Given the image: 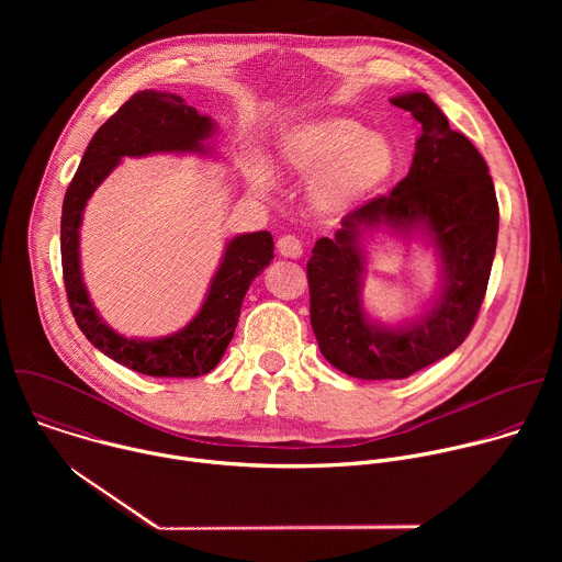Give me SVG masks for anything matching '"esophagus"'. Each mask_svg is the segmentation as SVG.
<instances>
[{"label":"esophagus","instance_id":"esophagus-1","mask_svg":"<svg viewBox=\"0 0 562 562\" xmlns=\"http://www.w3.org/2000/svg\"><path fill=\"white\" fill-rule=\"evenodd\" d=\"M278 251H280V256L295 260L302 256V243L295 235H282L278 239Z\"/></svg>","mask_w":562,"mask_h":562}]
</instances>
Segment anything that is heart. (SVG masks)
Returning <instances> with one entry per match:
<instances>
[{"instance_id":"b5f03b06","label":"heart","mask_w":562,"mask_h":562,"mask_svg":"<svg viewBox=\"0 0 562 562\" xmlns=\"http://www.w3.org/2000/svg\"><path fill=\"white\" fill-rule=\"evenodd\" d=\"M397 165L393 144L345 115L308 117L289 124L273 144V167L280 173L308 178L306 200L323 217H345L367 204L391 180ZM256 191L273 180L262 159L247 169Z\"/></svg>"}]
</instances>
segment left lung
<instances>
[{
	"mask_svg": "<svg viewBox=\"0 0 562 562\" xmlns=\"http://www.w3.org/2000/svg\"><path fill=\"white\" fill-rule=\"evenodd\" d=\"M391 104L423 126L405 180L342 217L336 237H319L306 262L311 327L323 356L360 380H403L449 356L469 336L485 300L496 239L498 200L487 162L453 131L427 93H405ZM391 227H420L443 265L441 293L427 316L384 328L363 313L361 239Z\"/></svg>",
	"mask_w": 562,
	"mask_h": 562,
	"instance_id": "left-lung-1",
	"label": "left lung"
}]
</instances>
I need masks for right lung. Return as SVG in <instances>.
I'll list each match as a JSON object with an SVG mask.
<instances>
[{"instance_id":"1","label":"right lung","mask_w":562,"mask_h":562,"mask_svg":"<svg viewBox=\"0 0 562 562\" xmlns=\"http://www.w3.org/2000/svg\"><path fill=\"white\" fill-rule=\"evenodd\" d=\"M213 120L200 115L180 95L139 91L98 128L64 195L61 271L75 323L95 349L144 375L198 378L215 369L233 338L254 278L273 260V237L269 231L233 237L191 323L167 338L133 340L104 323L87 293L79 269V224L89 198L124 155L209 153L204 139L213 135Z\"/></svg>"}]
</instances>
